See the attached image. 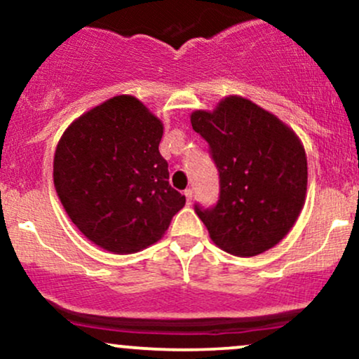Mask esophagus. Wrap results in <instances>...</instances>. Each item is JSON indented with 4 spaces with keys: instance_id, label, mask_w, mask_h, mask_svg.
I'll use <instances>...</instances> for the list:
<instances>
[{
    "instance_id": "34e87169",
    "label": "esophagus",
    "mask_w": 359,
    "mask_h": 359,
    "mask_svg": "<svg viewBox=\"0 0 359 359\" xmlns=\"http://www.w3.org/2000/svg\"><path fill=\"white\" fill-rule=\"evenodd\" d=\"M184 196H185V201H187V204H192V197H194L192 189H185Z\"/></svg>"
}]
</instances>
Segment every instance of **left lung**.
I'll list each match as a JSON object with an SVG mask.
<instances>
[{
	"label": "left lung",
	"mask_w": 359,
	"mask_h": 359,
	"mask_svg": "<svg viewBox=\"0 0 359 359\" xmlns=\"http://www.w3.org/2000/svg\"><path fill=\"white\" fill-rule=\"evenodd\" d=\"M219 170L216 208L196 205L217 248L257 257L294 228L307 196V156L290 126L246 97L226 96L191 113Z\"/></svg>",
	"instance_id": "8db88e82"
}]
</instances>
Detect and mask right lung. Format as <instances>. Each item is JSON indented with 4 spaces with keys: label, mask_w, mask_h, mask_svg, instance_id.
Here are the masks:
<instances>
[{
    "label": "right lung",
    "mask_w": 359,
    "mask_h": 359,
    "mask_svg": "<svg viewBox=\"0 0 359 359\" xmlns=\"http://www.w3.org/2000/svg\"><path fill=\"white\" fill-rule=\"evenodd\" d=\"M163 123L130 94L76 118L53 155V185L90 243L131 255L162 240L185 197L168 184L158 145Z\"/></svg>",
    "instance_id": "1"
}]
</instances>
